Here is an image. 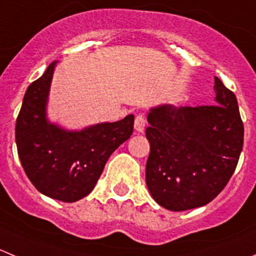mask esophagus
Wrapping results in <instances>:
<instances>
[{
    "mask_svg": "<svg viewBox=\"0 0 256 256\" xmlns=\"http://www.w3.org/2000/svg\"><path fill=\"white\" fill-rule=\"evenodd\" d=\"M144 128H146V119L142 114H138L134 119V130L136 132L138 133H143L144 132Z\"/></svg>",
    "mask_w": 256,
    "mask_h": 256,
    "instance_id": "34e87169",
    "label": "esophagus"
}]
</instances>
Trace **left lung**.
I'll use <instances>...</instances> for the list:
<instances>
[{"label":"left lung","instance_id":"1","mask_svg":"<svg viewBox=\"0 0 256 256\" xmlns=\"http://www.w3.org/2000/svg\"><path fill=\"white\" fill-rule=\"evenodd\" d=\"M214 106L160 104L150 110L146 184L171 211L201 208L224 190L236 168L244 126L235 94L215 76Z\"/></svg>","mask_w":256,"mask_h":256}]
</instances>
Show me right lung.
<instances>
[{"label":"right lung","mask_w":256,"mask_h":256,"mask_svg":"<svg viewBox=\"0 0 256 256\" xmlns=\"http://www.w3.org/2000/svg\"><path fill=\"white\" fill-rule=\"evenodd\" d=\"M51 62L26 90L16 120V144L25 174L38 192L75 202L93 191L112 153L133 133L134 116L69 130L48 120Z\"/></svg>","instance_id":"add662e5"}]
</instances>
